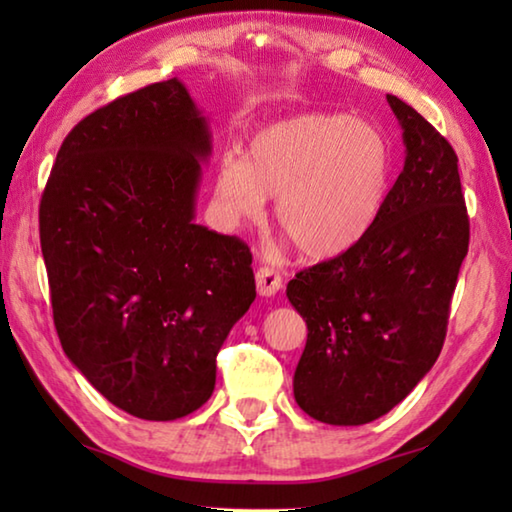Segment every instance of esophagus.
<instances>
[{
    "label": "esophagus",
    "mask_w": 512,
    "mask_h": 512,
    "mask_svg": "<svg viewBox=\"0 0 512 512\" xmlns=\"http://www.w3.org/2000/svg\"><path fill=\"white\" fill-rule=\"evenodd\" d=\"M255 282H257V293L259 296H275L282 287V275L275 271L271 266H259L255 273Z\"/></svg>",
    "instance_id": "esophagus-1"
}]
</instances>
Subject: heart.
<instances>
[{
	"label": "heart",
	"instance_id": "1",
	"mask_svg": "<svg viewBox=\"0 0 512 512\" xmlns=\"http://www.w3.org/2000/svg\"><path fill=\"white\" fill-rule=\"evenodd\" d=\"M391 144L341 112H307L257 131L244 158L225 155L214 198L230 223H259L277 196V225L307 259L327 262L366 239L391 187Z\"/></svg>",
	"mask_w": 512,
	"mask_h": 512
}]
</instances>
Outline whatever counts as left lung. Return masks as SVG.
Instances as JSON below:
<instances>
[{
	"instance_id": "8db88e82",
	"label": "left lung",
	"mask_w": 512,
	"mask_h": 512,
	"mask_svg": "<svg viewBox=\"0 0 512 512\" xmlns=\"http://www.w3.org/2000/svg\"><path fill=\"white\" fill-rule=\"evenodd\" d=\"M386 99L406 160L377 223L361 244L287 287L309 329L293 395L314 420L343 427L381 418L436 363L470 246L452 144L402 99Z\"/></svg>"
}]
</instances>
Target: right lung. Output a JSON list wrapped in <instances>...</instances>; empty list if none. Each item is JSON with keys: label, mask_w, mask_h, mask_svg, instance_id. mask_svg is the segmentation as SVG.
<instances>
[{"label": "right lung", "mask_w": 512, "mask_h": 512, "mask_svg": "<svg viewBox=\"0 0 512 512\" xmlns=\"http://www.w3.org/2000/svg\"><path fill=\"white\" fill-rule=\"evenodd\" d=\"M210 131L178 79L81 119L40 201L60 345L121 411L176 420L210 400L216 354L255 300L244 241L194 223Z\"/></svg>", "instance_id": "add662e5"}]
</instances>
